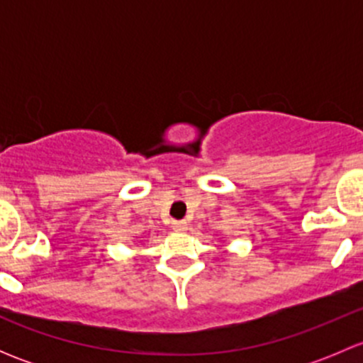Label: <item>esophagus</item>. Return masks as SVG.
<instances>
[{
    "mask_svg": "<svg viewBox=\"0 0 363 363\" xmlns=\"http://www.w3.org/2000/svg\"><path fill=\"white\" fill-rule=\"evenodd\" d=\"M172 228L175 230V232H186L188 230V223L186 221H172Z\"/></svg>",
    "mask_w": 363,
    "mask_h": 363,
    "instance_id": "1",
    "label": "esophagus"
}]
</instances>
